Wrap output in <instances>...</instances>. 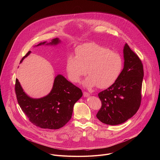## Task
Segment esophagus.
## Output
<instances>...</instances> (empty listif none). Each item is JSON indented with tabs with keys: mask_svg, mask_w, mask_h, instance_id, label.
<instances>
[{
	"mask_svg": "<svg viewBox=\"0 0 160 160\" xmlns=\"http://www.w3.org/2000/svg\"><path fill=\"white\" fill-rule=\"evenodd\" d=\"M83 96L85 98H88L90 96V94L86 92H83Z\"/></svg>",
	"mask_w": 160,
	"mask_h": 160,
	"instance_id": "esophagus-1",
	"label": "esophagus"
}]
</instances>
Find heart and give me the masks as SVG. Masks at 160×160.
Segmentation results:
<instances>
[{
    "label": "heart",
    "instance_id": "1",
    "mask_svg": "<svg viewBox=\"0 0 160 160\" xmlns=\"http://www.w3.org/2000/svg\"><path fill=\"white\" fill-rule=\"evenodd\" d=\"M75 52L76 56H69L66 61L68 77L73 83H79L87 72L85 87L106 88L117 80L122 71L120 56L98 43H83L77 47Z\"/></svg>",
    "mask_w": 160,
    "mask_h": 160
}]
</instances>
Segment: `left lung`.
<instances>
[{"label": "left lung", "instance_id": "left-lung-1", "mask_svg": "<svg viewBox=\"0 0 160 160\" xmlns=\"http://www.w3.org/2000/svg\"><path fill=\"white\" fill-rule=\"evenodd\" d=\"M123 52L124 65L118 78L98 94L102 106L96 117L102 123L110 125L122 124L132 118L141 101L143 65L127 43Z\"/></svg>", "mask_w": 160, "mask_h": 160}]
</instances>
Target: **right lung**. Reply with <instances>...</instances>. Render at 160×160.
Listing matches in <instances>:
<instances>
[{
    "label": "right lung",
    "mask_w": 160,
    "mask_h": 160,
    "mask_svg": "<svg viewBox=\"0 0 160 160\" xmlns=\"http://www.w3.org/2000/svg\"><path fill=\"white\" fill-rule=\"evenodd\" d=\"M61 42L59 38H56L50 42H40L35 47L56 46ZM30 53L29 51L22 58L20 63ZM15 92L18 102L29 120L37 127L48 129H59L69 122L74 104L83 95L80 88L61 74L55 77L51 92L43 98H32L28 96L18 79H16Z\"/></svg>",
    "instance_id": "obj_1"
}]
</instances>
